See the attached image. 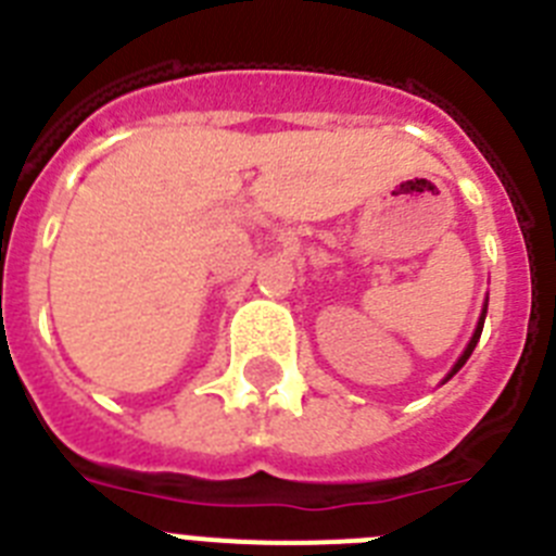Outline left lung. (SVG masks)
I'll list each match as a JSON object with an SVG mask.
<instances>
[{"mask_svg": "<svg viewBox=\"0 0 556 556\" xmlns=\"http://www.w3.org/2000/svg\"><path fill=\"white\" fill-rule=\"evenodd\" d=\"M484 317H488V303H484V308H481V317H479V323H476V331H473V337H470L468 348H465V353H462V356L456 358V365L451 367V372H448V376H445V381H448L451 376H456V372L462 370V365H465V362H468V358H470V353H473L476 342H479V337H481V328H484Z\"/></svg>", "mask_w": 556, "mask_h": 556, "instance_id": "left-lung-1", "label": "left lung"}]
</instances>
